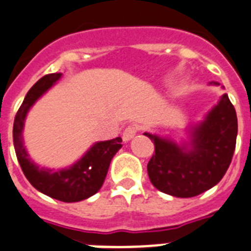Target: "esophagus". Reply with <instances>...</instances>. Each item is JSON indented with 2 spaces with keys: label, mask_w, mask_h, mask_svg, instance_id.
<instances>
[{
  "label": "esophagus",
  "mask_w": 251,
  "mask_h": 251,
  "mask_svg": "<svg viewBox=\"0 0 251 251\" xmlns=\"http://www.w3.org/2000/svg\"><path fill=\"white\" fill-rule=\"evenodd\" d=\"M137 130H138V126H136V124H130V126H128L123 132L124 142H128L129 140H132V138L136 136V133H137Z\"/></svg>",
  "instance_id": "1"
}]
</instances>
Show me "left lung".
Masks as SVG:
<instances>
[{"mask_svg":"<svg viewBox=\"0 0 251 251\" xmlns=\"http://www.w3.org/2000/svg\"><path fill=\"white\" fill-rule=\"evenodd\" d=\"M218 84V83H214ZM155 146L148 164L151 183L176 198H194L214 187L228 169L237 137V117L225 93L190 130V142L177 145L156 134L144 133Z\"/></svg>","mask_w":251,"mask_h":251,"instance_id":"1","label":"left lung"}]
</instances>
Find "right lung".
<instances>
[{
	"instance_id": "add662e5",
	"label": "right lung",
	"mask_w": 251,
	"mask_h": 251,
	"mask_svg": "<svg viewBox=\"0 0 251 251\" xmlns=\"http://www.w3.org/2000/svg\"><path fill=\"white\" fill-rule=\"evenodd\" d=\"M61 73L42 76L28 91L14 121L12 138L16 158L30 185L50 198L64 202L82 201L95 195L102 186L111 159L122 148V138L96 142L79 160L63 169H49L37 165L29 158L23 141L24 121L33 103L61 78Z\"/></svg>"
}]
</instances>
